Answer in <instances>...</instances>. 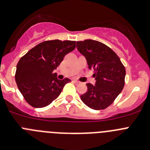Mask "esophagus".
Wrapping results in <instances>:
<instances>
[{
  "instance_id": "esophagus-1",
  "label": "esophagus",
  "mask_w": 150,
  "mask_h": 150,
  "mask_svg": "<svg viewBox=\"0 0 150 150\" xmlns=\"http://www.w3.org/2000/svg\"><path fill=\"white\" fill-rule=\"evenodd\" d=\"M73 81L75 83H79V82H78V81H76V80H73V81Z\"/></svg>"
}]
</instances>
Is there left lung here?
Wrapping results in <instances>:
<instances>
[{
    "mask_svg": "<svg viewBox=\"0 0 150 150\" xmlns=\"http://www.w3.org/2000/svg\"><path fill=\"white\" fill-rule=\"evenodd\" d=\"M76 48L93 70L95 85L87 83V91L81 96L85 105L93 110H103L111 105L125 84V69L117 54L100 42L78 41Z\"/></svg>",
    "mask_w": 150,
    "mask_h": 150,
    "instance_id": "left-lung-1",
    "label": "left lung"
}]
</instances>
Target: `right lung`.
Here are the masks:
<instances>
[{
  "label": "right lung",
  "instance_id": "add662e5",
  "mask_svg": "<svg viewBox=\"0 0 150 150\" xmlns=\"http://www.w3.org/2000/svg\"><path fill=\"white\" fill-rule=\"evenodd\" d=\"M75 48V41L48 40L30 49L21 57L16 67L15 78L18 90L29 105L44 108L52 103L67 83L53 73L66 54Z\"/></svg>",
  "mask_w": 150,
  "mask_h": 150
}]
</instances>
